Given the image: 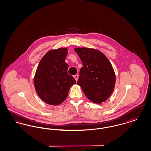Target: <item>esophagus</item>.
<instances>
[{
  "label": "esophagus",
  "mask_w": 151,
  "mask_h": 151,
  "mask_svg": "<svg viewBox=\"0 0 151 151\" xmlns=\"http://www.w3.org/2000/svg\"><path fill=\"white\" fill-rule=\"evenodd\" d=\"M73 77H74L75 79L76 80V81H78V78H79V75H74Z\"/></svg>",
  "instance_id": "obj_1"
}]
</instances>
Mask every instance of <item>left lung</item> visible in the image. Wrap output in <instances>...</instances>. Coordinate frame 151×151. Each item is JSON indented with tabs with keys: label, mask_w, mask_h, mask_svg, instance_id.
Wrapping results in <instances>:
<instances>
[{
	"label": "left lung",
	"mask_w": 151,
	"mask_h": 151,
	"mask_svg": "<svg viewBox=\"0 0 151 151\" xmlns=\"http://www.w3.org/2000/svg\"><path fill=\"white\" fill-rule=\"evenodd\" d=\"M83 67L80 70L78 85L86 97L96 104L105 102L113 93L115 83L114 69L107 57L93 49L75 48Z\"/></svg>",
	"instance_id": "obj_1"
}]
</instances>
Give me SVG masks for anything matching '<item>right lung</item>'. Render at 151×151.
Wrapping results in <instances>:
<instances>
[{
    "label": "right lung",
    "mask_w": 151,
    "mask_h": 151,
    "mask_svg": "<svg viewBox=\"0 0 151 151\" xmlns=\"http://www.w3.org/2000/svg\"><path fill=\"white\" fill-rule=\"evenodd\" d=\"M67 48L48 51L41 59L36 70L34 85L36 92L46 104L58 105L66 99L76 80L67 72L65 62Z\"/></svg>",
    "instance_id": "add662e5"
}]
</instances>
